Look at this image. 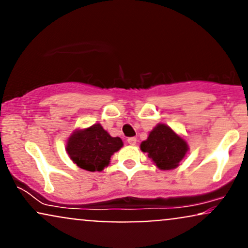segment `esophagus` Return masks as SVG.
I'll return each instance as SVG.
<instances>
[{
    "label": "esophagus",
    "mask_w": 248,
    "mask_h": 248,
    "mask_svg": "<svg viewBox=\"0 0 248 248\" xmlns=\"http://www.w3.org/2000/svg\"><path fill=\"white\" fill-rule=\"evenodd\" d=\"M127 142H128V144H130V146H135L138 140H136V138H129L127 140Z\"/></svg>",
    "instance_id": "1"
}]
</instances>
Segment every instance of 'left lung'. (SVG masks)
<instances>
[{"mask_svg": "<svg viewBox=\"0 0 248 248\" xmlns=\"http://www.w3.org/2000/svg\"><path fill=\"white\" fill-rule=\"evenodd\" d=\"M141 150L160 170H172L186 157L189 144L168 124H157L150 130L147 140L140 144Z\"/></svg>", "mask_w": 248, "mask_h": 248, "instance_id": "obj_1", "label": "left lung"}]
</instances>
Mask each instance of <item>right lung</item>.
Instances as JSON below:
<instances>
[{
	"instance_id": "obj_1",
	"label": "right lung",
	"mask_w": 248,
	"mask_h": 248,
	"mask_svg": "<svg viewBox=\"0 0 248 248\" xmlns=\"http://www.w3.org/2000/svg\"><path fill=\"white\" fill-rule=\"evenodd\" d=\"M124 142L113 138L100 124L76 129L66 142L69 157L81 169L87 171H102L108 167L110 156L121 149Z\"/></svg>"
}]
</instances>
